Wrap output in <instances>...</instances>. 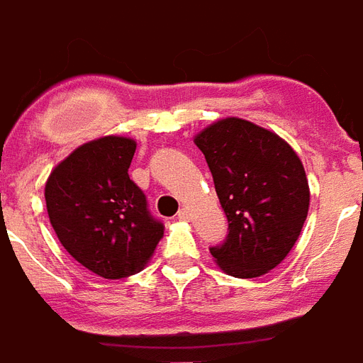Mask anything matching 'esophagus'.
I'll list each match as a JSON object with an SVG mask.
<instances>
[{"instance_id": "obj_1", "label": "esophagus", "mask_w": 363, "mask_h": 363, "mask_svg": "<svg viewBox=\"0 0 363 363\" xmlns=\"http://www.w3.org/2000/svg\"><path fill=\"white\" fill-rule=\"evenodd\" d=\"M177 216H179V220H190V211H188L186 207H182V209L177 213Z\"/></svg>"}]
</instances>
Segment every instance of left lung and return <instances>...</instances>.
Listing matches in <instances>:
<instances>
[{
    "label": "left lung",
    "mask_w": 363,
    "mask_h": 363,
    "mask_svg": "<svg viewBox=\"0 0 363 363\" xmlns=\"http://www.w3.org/2000/svg\"><path fill=\"white\" fill-rule=\"evenodd\" d=\"M194 143L228 218L226 239L211 254L228 275H265L286 258L307 218L311 196L301 160L277 133L235 116L205 128Z\"/></svg>",
    "instance_id": "8db88e82"
}]
</instances>
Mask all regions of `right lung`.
Returning <instances> with one entry per match:
<instances>
[{
	"label": "right lung",
	"mask_w": 363,
	"mask_h": 363,
	"mask_svg": "<svg viewBox=\"0 0 363 363\" xmlns=\"http://www.w3.org/2000/svg\"><path fill=\"white\" fill-rule=\"evenodd\" d=\"M135 141L107 135L60 162L45 184L47 211L64 248L96 275L124 279L143 269L164 238L147 196L128 175Z\"/></svg>",
	"instance_id": "right-lung-1"
}]
</instances>
